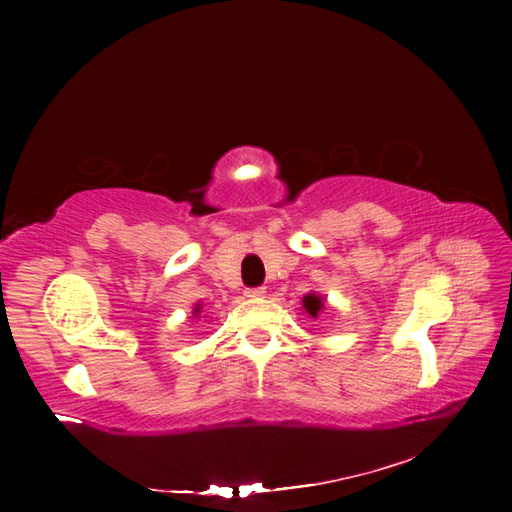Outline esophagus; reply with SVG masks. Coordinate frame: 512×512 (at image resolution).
I'll return each mask as SVG.
<instances>
[{
	"label": "esophagus",
	"instance_id": "1",
	"mask_svg": "<svg viewBox=\"0 0 512 512\" xmlns=\"http://www.w3.org/2000/svg\"><path fill=\"white\" fill-rule=\"evenodd\" d=\"M266 295V288H250L246 290V297L248 299H262Z\"/></svg>",
	"mask_w": 512,
	"mask_h": 512
}]
</instances>
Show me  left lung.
<instances>
[{"label":"left lung","mask_w":512,"mask_h":512,"mask_svg":"<svg viewBox=\"0 0 512 512\" xmlns=\"http://www.w3.org/2000/svg\"><path fill=\"white\" fill-rule=\"evenodd\" d=\"M301 306H303L301 308L303 314H308L312 319H319V314L325 310V299L317 295V292H308V295H303Z\"/></svg>","instance_id":"left-lung-1"}]
</instances>
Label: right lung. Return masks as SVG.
<instances>
[{
  "instance_id": "1",
  "label": "right lung",
  "mask_w": 512,
  "mask_h": 512,
  "mask_svg": "<svg viewBox=\"0 0 512 512\" xmlns=\"http://www.w3.org/2000/svg\"><path fill=\"white\" fill-rule=\"evenodd\" d=\"M200 312H202V303H195V308H193V319H200Z\"/></svg>"
}]
</instances>
